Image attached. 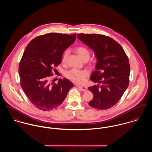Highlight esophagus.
I'll use <instances>...</instances> for the list:
<instances>
[{
    "mask_svg": "<svg viewBox=\"0 0 152 152\" xmlns=\"http://www.w3.org/2000/svg\"><path fill=\"white\" fill-rule=\"evenodd\" d=\"M78 88H79L80 89H81L83 91L85 92L87 90V88L86 87H84V86H78V85H77L76 86Z\"/></svg>",
    "mask_w": 152,
    "mask_h": 152,
    "instance_id": "34e87169",
    "label": "esophagus"
}]
</instances>
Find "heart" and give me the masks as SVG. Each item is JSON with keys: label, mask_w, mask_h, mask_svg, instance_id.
<instances>
[{"label": "heart", "mask_w": 152, "mask_h": 152, "mask_svg": "<svg viewBox=\"0 0 152 152\" xmlns=\"http://www.w3.org/2000/svg\"><path fill=\"white\" fill-rule=\"evenodd\" d=\"M75 51L83 61H88L89 60L90 53L87 48L83 46L78 47L75 48ZM68 54L69 51L68 50H66L64 53L62 57L63 63H64L66 62ZM88 75L89 73L86 70H78L76 69H72L65 73V77L68 80L78 84H82L85 83Z\"/></svg>", "instance_id": "b5f03b06"}]
</instances>
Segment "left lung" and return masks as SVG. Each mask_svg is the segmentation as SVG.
I'll list each match as a JSON object with an SVG mask.
<instances>
[{
    "label": "left lung",
    "instance_id": "1",
    "mask_svg": "<svg viewBox=\"0 0 152 152\" xmlns=\"http://www.w3.org/2000/svg\"><path fill=\"white\" fill-rule=\"evenodd\" d=\"M77 38L88 46L96 58L90 80L96 86L89 87L94 94L90 107L106 110L121 98L129 83L130 65L121 45L112 38L98 34H78Z\"/></svg>",
    "mask_w": 152,
    "mask_h": 152
}]
</instances>
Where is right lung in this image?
Wrapping results in <instances>:
<instances>
[{
  "label": "right lung",
  "instance_id": "obj_1",
  "mask_svg": "<svg viewBox=\"0 0 152 152\" xmlns=\"http://www.w3.org/2000/svg\"><path fill=\"white\" fill-rule=\"evenodd\" d=\"M75 39V33H48L34 38L27 45L19 68L20 86L37 108L48 111L57 108L74 87L65 78L54 84L50 77L52 70L61 63L64 50Z\"/></svg>",
  "mask_w": 152,
  "mask_h": 152
}]
</instances>
